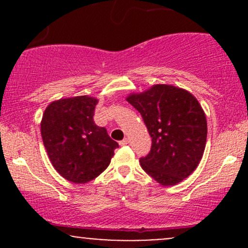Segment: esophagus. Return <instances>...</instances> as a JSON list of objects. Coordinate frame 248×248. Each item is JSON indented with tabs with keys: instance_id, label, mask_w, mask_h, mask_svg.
<instances>
[{
	"instance_id": "obj_1",
	"label": "esophagus",
	"mask_w": 248,
	"mask_h": 248,
	"mask_svg": "<svg viewBox=\"0 0 248 248\" xmlns=\"http://www.w3.org/2000/svg\"><path fill=\"white\" fill-rule=\"evenodd\" d=\"M119 144H120L121 147H122V146H127V144H128V139H124V140L119 142Z\"/></svg>"
}]
</instances>
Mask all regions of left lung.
Segmentation results:
<instances>
[{"label": "left lung", "instance_id": "left-lung-1", "mask_svg": "<svg viewBox=\"0 0 248 248\" xmlns=\"http://www.w3.org/2000/svg\"><path fill=\"white\" fill-rule=\"evenodd\" d=\"M127 101L142 115L152 148L140 158L142 169L161 186H175L190 176L203 157L207 124L203 108L187 91L154 85Z\"/></svg>", "mask_w": 248, "mask_h": 248}]
</instances>
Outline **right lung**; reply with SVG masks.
Returning a JSON list of instances; mask_svg holds the SVG:
<instances>
[{
    "label": "right lung",
    "mask_w": 248,
    "mask_h": 248,
    "mask_svg": "<svg viewBox=\"0 0 248 248\" xmlns=\"http://www.w3.org/2000/svg\"><path fill=\"white\" fill-rule=\"evenodd\" d=\"M98 99L81 95L52 101L45 109L41 134L55 169L67 181L87 183L109 166L118 142L94 124Z\"/></svg>",
    "instance_id": "add662e5"
}]
</instances>
